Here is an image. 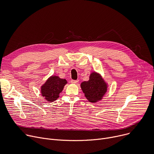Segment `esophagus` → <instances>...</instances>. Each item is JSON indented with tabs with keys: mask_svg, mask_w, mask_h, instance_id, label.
Returning a JSON list of instances; mask_svg holds the SVG:
<instances>
[{
	"mask_svg": "<svg viewBox=\"0 0 154 154\" xmlns=\"http://www.w3.org/2000/svg\"><path fill=\"white\" fill-rule=\"evenodd\" d=\"M78 82H79V80H71V83H73V84H75V83H78Z\"/></svg>",
	"mask_w": 154,
	"mask_h": 154,
	"instance_id": "1",
	"label": "esophagus"
}]
</instances>
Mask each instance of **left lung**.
Segmentation results:
<instances>
[{
  "label": "left lung",
  "mask_w": 154,
  "mask_h": 154,
  "mask_svg": "<svg viewBox=\"0 0 154 154\" xmlns=\"http://www.w3.org/2000/svg\"><path fill=\"white\" fill-rule=\"evenodd\" d=\"M80 87L88 101L96 103L102 100L107 91L108 84L100 74L92 72L89 80L82 82Z\"/></svg>",
  "instance_id": "1"
}]
</instances>
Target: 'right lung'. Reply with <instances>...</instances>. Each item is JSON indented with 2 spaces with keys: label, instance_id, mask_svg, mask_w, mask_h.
I'll use <instances>...</instances> for the list:
<instances>
[{
  "label": "right lung",
  "instance_id": "right-lung-1",
  "mask_svg": "<svg viewBox=\"0 0 154 154\" xmlns=\"http://www.w3.org/2000/svg\"><path fill=\"white\" fill-rule=\"evenodd\" d=\"M67 82L59 76H50L40 87L41 94L46 101L53 102L57 100Z\"/></svg>",
  "mask_w": 154,
  "mask_h": 154
}]
</instances>
